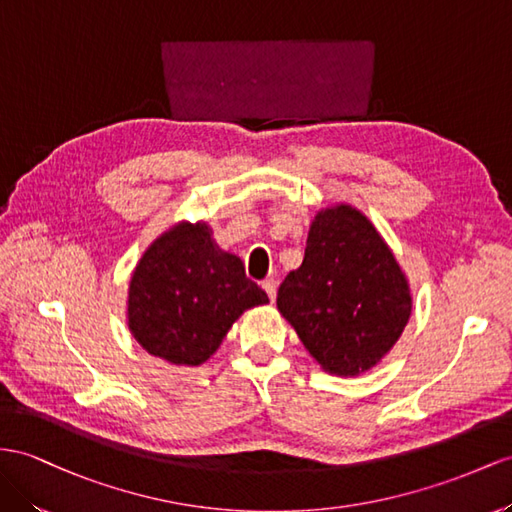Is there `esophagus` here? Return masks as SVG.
<instances>
[{"label":"esophagus","mask_w":512,"mask_h":512,"mask_svg":"<svg viewBox=\"0 0 512 512\" xmlns=\"http://www.w3.org/2000/svg\"><path fill=\"white\" fill-rule=\"evenodd\" d=\"M264 292L268 294L270 303H274V298H277V281H266L264 283Z\"/></svg>","instance_id":"obj_1"}]
</instances>
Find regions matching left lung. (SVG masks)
Wrapping results in <instances>:
<instances>
[{"label": "left lung", "instance_id": "1", "mask_svg": "<svg viewBox=\"0 0 512 512\" xmlns=\"http://www.w3.org/2000/svg\"><path fill=\"white\" fill-rule=\"evenodd\" d=\"M277 309L324 372L359 376L396 346L413 294L372 220L337 203L313 216L305 259L281 283Z\"/></svg>", "mask_w": 512, "mask_h": 512}]
</instances>
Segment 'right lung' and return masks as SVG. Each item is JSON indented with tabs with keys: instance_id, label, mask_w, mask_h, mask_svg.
Wrapping results in <instances>:
<instances>
[{
	"instance_id": "obj_1",
	"label": "right lung",
	"mask_w": 512,
	"mask_h": 512,
	"mask_svg": "<svg viewBox=\"0 0 512 512\" xmlns=\"http://www.w3.org/2000/svg\"><path fill=\"white\" fill-rule=\"evenodd\" d=\"M266 303L242 259L222 251L205 220H181L157 235L131 272L127 326L149 355L196 368L246 309Z\"/></svg>"
}]
</instances>
